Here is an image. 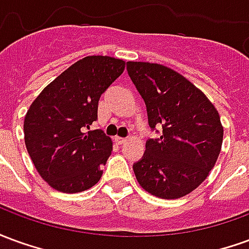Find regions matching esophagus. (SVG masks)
Segmentation results:
<instances>
[{"mask_svg": "<svg viewBox=\"0 0 249 249\" xmlns=\"http://www.w3.org/2000/svg\"><path fill=\"white\" fill-rule=\"evenodd\" d=\"M114 141H116L119 145H123V144H125V142H126V139H124V137H119V136H117V137L114 139Z\"/></svg>", "mask_w": 249, "mask_h": 249, "instance_id": "obj_1", "label": "esophagus"}]
</instances>
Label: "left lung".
Wrapping results in <instances>:
<instances>
[{
    "mask_svg": "<svg viewBox=\"0 0 249 249\" xmlns=\"http://www.w3.org/2000/svg\"><path fill=\"white\" fill-rule=\"evenodd\" d=\"M130 80L146 105L152 129L144 156L133 164L141 187L160 198H178L203 183L214 167L223 144L220 116L198 88L171 68L126 62ZM159 132V130H157Z\"/></svg>",
    "mask_w": 249,
    "mask_h": 249,
    "instance_id": "obj_1",
    "label": "left lung"
}]
</instances>
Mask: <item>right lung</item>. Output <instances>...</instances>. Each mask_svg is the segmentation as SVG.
Here are the masks:
<instances>
[{"label": "right lung", "instance_id": "1", "mask_svg": "<svg viewBox=\"0 0 249 249\" xmlns=\"http://www.w3.org/2000/svg\"><path fill=\"white\" fill-rule=\"evenodd\" d=\"M124 68L120 58L88 56L62 71L30 105L25 145L41 178L56 191L82 192L103 176L112 140L101 129H89L101 94Z\"/></svg>", "mask_w": 249, "mask_h": 249}]
</instances>
